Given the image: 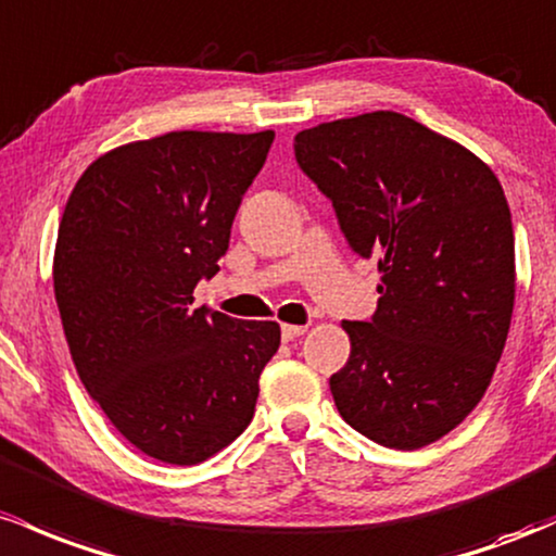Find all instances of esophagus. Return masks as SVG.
I'll use <instances>...</instances> for the list:
<instances>
[{
	"label": "esophagus",
	"instance_id": "esophagus-1",
	"mask_svg": "<svg viewBox=\"0 0 556 556\" xmlns=\"http://www.w3.org/2000/svg\"><path fill=\"white\" fill-rule=\"evenodd\" d=\"M304 330H307V326H291V323H286V326H280V336H283V341H294Z\"/></svg>",
	"mask_w": 556,
	"mask_h": 556
}]
</instances>
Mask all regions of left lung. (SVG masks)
<instances>
[{
	"mask_svg": "<svg viewBox=\"0 0 556 556\" xmlns=\"http://www.w3.org/2000/svg\"><path fill=\"white\" fill-rule=\"evenodd\" d=\"M296 162L333 202L349 247L378 257V309L344 320L349 362L330 376L339 413L389 448H420L489 389L515 307V233L483 160L378 110L302 130Z\"/></svg>",
	"mask_w": 556,
	"mask_h": 556,
	"instance_id": "8db88e82",
	"label": "left lung"
}]
</instances>
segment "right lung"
Here are the masks:
<instances>
[{"instance_id":"add662e5","label":"right lung","mask_w":556,"mask_h":556,"mask_svg":"<svg viewBox=\"0 0 556 556\" xmlns=\"http://www.w3.org/2000/svg\"><path fill=\"white\" fill-rule=\"evenodd\" d=\"M273 139L123 143L86 167L62 212L52 276L73 365L117 433L160 463L199 465L239 439L280 346L278 323L191 309Z\"/></svg>"}]
</instances>
